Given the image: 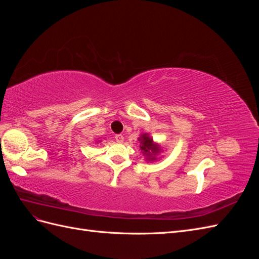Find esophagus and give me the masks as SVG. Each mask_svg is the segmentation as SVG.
I'll return each mask as SVG.
<instances>
[{
	"instance_id": "1",
	"label": "esophagus",
	"mask_w": 259,
	"mask_h": 259,
	"mask_svg": "<svg viewBox=\"0 0 259 259\" xmlns=\"http://www.w3.org/2000/svg\"><path fill=\"white\" fill-rule=\"evenodd\" d=\"M115 140H116L117 143H123L124 142V137L121 134H117V135H115Z\"/></svg>"
}]
</instances>
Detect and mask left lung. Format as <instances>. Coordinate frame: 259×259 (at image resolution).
Here are the masks:
<instances>
[{"mask_svg":"<svg viewBox=\"0 0 259 259\" xmlns=\"http://www.w3.org/2000/svg\"><path fill=\"white\" fill-rule=\"evenodd\" d=\"M138 142L140 143V150L146 156V161L152 162L158 160L156 156L162 151V147L160 144L154 143L153 138L148 133H144V134L140 135L138 137Z\"/></svg>","mask_w":259,"mask_h":259,"instance_id":"obj_1","label":"left lung"}]
</instances>
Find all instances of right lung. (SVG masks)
I'll return each mask as SVG.
<instances>
[{"mask_svg":"<svg viewBox=\"0 0 259 259\" xmlns=\"http://www.w3.org/2000/svg\"><path fill=\"white\" fill-rule=\"evenodd\" d=\"M97 142H98V140H97Z\"/></svg>","mask_w":259,"mask_h":259,"instance_id":"right-lung-1","label":"right lung"}]
</instances>
